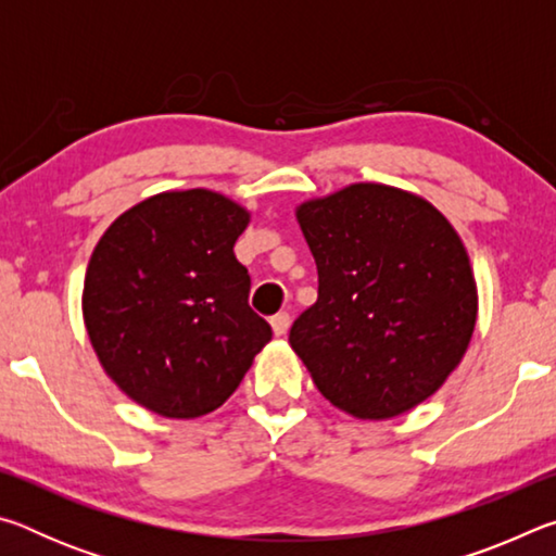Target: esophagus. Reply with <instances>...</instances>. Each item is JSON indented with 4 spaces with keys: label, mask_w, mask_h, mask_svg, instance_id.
<instances>
[{
    "label": "esophagus",
    "mask_w": 556,
    "mask_h": 556,
    "mask_svg": "<svg viewBox=\"0 0 556 556\" xmlns=\"http://www.w3.org/2000/svg\"><path fill=\"white\" fill-rule=\"evenodd\" d=\"M271 331H275V336H285L287 331H289V314H285V312H281V314H277V316H271Z\"/></svg>",
    "instance_id": "34e87169"
}]
</instances>
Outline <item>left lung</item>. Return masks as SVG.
Here are the masks:
<instances>
[{"label":"left lung","instance_id":"left-lung-1","mask_svg":"<svg viewBox=\"0 0 556 556\" xmlns=\"http://www.w3.org/2000/svg\"><path fill=\"white\" fill-rule=\"evenodd\" d=\"M318 299L289 331L318 392L355 419L429 400L466 355L478 318L468 252L417 193L351 184L296 205Z\"/></svg>","mask_w":556,"mask_h":556}]
</instances>
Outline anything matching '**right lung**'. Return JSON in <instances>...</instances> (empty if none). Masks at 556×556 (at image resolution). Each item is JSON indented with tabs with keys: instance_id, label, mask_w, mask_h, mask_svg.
<instances>
[{
	"instance_id": "1",
	"label": "right lung",
	"mask_w": 556,
	"mask_h": 556,
	"mask_svg": "<svg viewBox=\"0 0 556 556\" xmlns=\"http://www.w3.org/2000/svg\"><path fill=\"white\" fill-rule=\"evenodd\" d=\"M248 223V208L208 188L164 191L122 213L92 250L83 321L102 370L144 409H218L271 341L232 252Z\"/></svg>"
}]
</instances>
